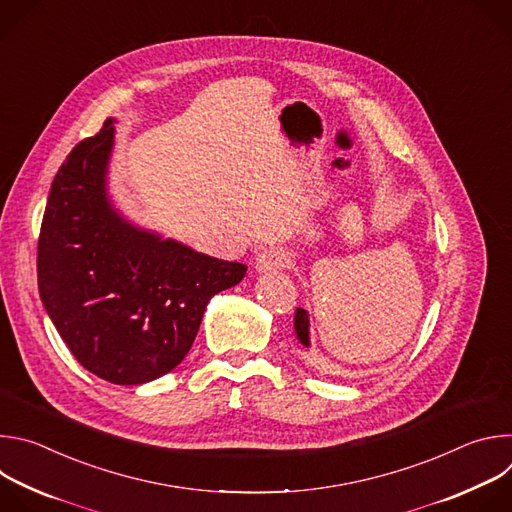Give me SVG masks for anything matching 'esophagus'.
<instances>
[{"label":"esophagus","instance_id":"esophagus-1","mask_svg":"<svg viewBox=\"0 0 512 512\" xmlns=\"http://www.w3.org/2000/svg\"><path fill=\"white\" fill-rule=\"evenodd\" d=\"M287 259L279 249H265L255 257V269L265 273V271H277L285 267Z\"/></svg>","mask_w":512,"mask_h":512}]
</instances>
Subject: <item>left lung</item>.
<instances>
[{"instance_id": "8db88e82", "label": "left lung", "mask_w": 512, "mask_h": 512, "mask_svg": "<svg viewBox=\"0 0 512 512\" xmlns=\"http://www.w3.org/2000/svg\"><path fill=\"white\" fill-rule=\"evenodd\" d=\"M294 326H296V336L298 340L308 348L310 346V316L304 308L296 310V318H294Z\"/></svg>"}]
</instances>
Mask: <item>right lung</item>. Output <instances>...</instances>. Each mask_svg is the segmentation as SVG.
I'll return each mask as SVG.
<instances>
[{"label": "right lung", "mask_w": 512, "mask_h": 512, "mask_svg": "<svg viewBox=\"0 0 512 512\" xmlns=\"http://www.w3.org/2000/svg\"><path fill=\"white\" fill-rule=\"evenodd\" d=\"M113 119L77 143L50 186L38 289L83 367L115 385L150 383L188 354L206 304L247 265L133 227L107 196Z\"/></svg>", "instance_id": "add662e5"}]
</instances>
